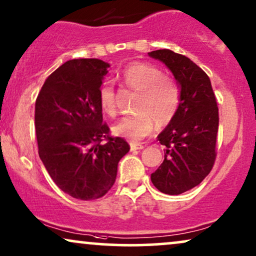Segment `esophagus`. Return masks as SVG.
Returning <instances> with one entry per match:
<instances>
[{
  "instance_id": "1",
  "label": "esophagus",
  "mask_w": 256,
  "mask_h": 256,
  "mask_svg": "<svg viewBox=\"0 0 256 256\" xmlns=\"http://www.w3.org/2000/svg\"><path fill=\"white\" fill-rule=\"evenodd\" d=\"M142 148H144V145L142 144H136V142H131L130 144L131 151H137V150H142Z\"/></svg>"
}]
</instances>
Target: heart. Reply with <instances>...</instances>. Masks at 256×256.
Wrapping results in <instances>:
<instances>
[{"mask_svg":"<svg viewBox=\"0 0 256 256\" xmlns=\"http://www.w3.org/2000/svg\"><path fill=\"white\" fill-rule=\"evenodd\" d=\"M122 80L139 91L136 114H126L114 126V134L132 142H138L151 134L154 122L168 125L174 118L180 105V88L172 78L166 77L159 68L148 63H132L124 68ZM100 105L105 114H114V90L111 83L100 88Z\"/></svg>","mask_w":256,"mask_h":256,"instance_id":"obj_1","label":"heart"}]
</instances>
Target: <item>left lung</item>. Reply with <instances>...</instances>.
Returning a JSON list of instances; mask_svg holds the SVG:
<instances>
[{"label":"left lung","mask_w":256,"mask_h":256,"mask_svg":"<svg viewBox=\"0 0 256 256\" xmlns=\"http://www.w3.org/2000/svg\"><path fill=\"white\" fill-rule=\"evenodd\" d=\"M148 56L165 64L182 92L174 118L158 136L165 159L151 174L160 192L178 196L199 185L213 168L219 110L208 76L188 57L168 49Z\"/></svg>","instance_id":"left-lung-1"}]
</instances>
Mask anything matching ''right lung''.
Listing matches in <instances>:
<instances>
[{
    "instance_id": "add662e5",
    "label": "right lung",
    "mask_w": 256,
    "mask_h": 256,
    "mask_svg": "<svg viewBox=\"0 0 256 256\" xmlns=\"http://www.w3.org/2000/svg\"><path fill=\"white\" fill-rule=\"evenodd\" d=\"M110 64L71 60L44 82L35 104L38 154L54 182L70 196L94 200L114 186L130 150L103 122L100 88Z\"/></svg>"
}]
</instances>
